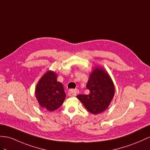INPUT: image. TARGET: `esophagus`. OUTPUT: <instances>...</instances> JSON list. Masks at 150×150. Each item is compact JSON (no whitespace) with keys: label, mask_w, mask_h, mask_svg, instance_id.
I'll return each instance as SVG.
<instances>
[{"label":"esophagus","mask_w":150,"mask_h":150,"mask_svg":"<svg viewBox=\"0 0 150 150\" xmlns=\"http://www.w3.org/2000/svg\"><path fill=\"white\" fill-rule=\"evenodd\" d=\"M79 89H70L68 91V94L71 96H75L76 94H79Z\"/></svg>","instance_id":"esophagus-1"}]
</instances>
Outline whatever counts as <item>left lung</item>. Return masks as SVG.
I'll return each instance as SVG.
<instances>
[{"instance_id": "left-lung-1", "label": "left lung", "mask_w": 150, "mask_h": 150, "mask_svg": "<svg viewBox=\"0 0 150 150\" xmlns=\"http://www.w3.org/2000/svg\"><path fill=\"white\" fill-rule=\"evenodd\" d=\"M86 87L88 95L76 96L91 113L97 115L108 108L114 96L115 87L108 74L101 68H96L90 75Z\"/></svg>"}]
</instances>
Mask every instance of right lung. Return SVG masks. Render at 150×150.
<instances>
[{"mask_svg": "<svg viewBox=\"0 0 150 150\" xmlns=\"http://www.w3.org/2000/svg\"><path fill=\"white\" fill-rule=\"evenodd\" d=\"M35 96L40 106L49 112L59 108L66 98L63 84L57 81L52 71L46 73L38 82Z\"/></svg>", "mask_w": 150, "mask_h": 150, "instance_id": "add662e5", "label": "right lung"}]
</instances>
